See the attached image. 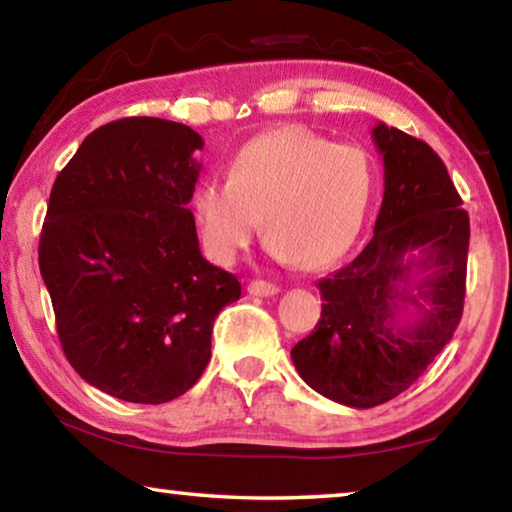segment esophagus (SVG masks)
I'll use <instances>...</instances> for the list:
<instances>
[{
  "mask_svg": "<svg viewBox=\"0 0 512 512\" xmlns=\"http://www.w3.org/2000/svg\"><path fill=\"white\" fill-rule=\"evenodd\" d=\"M247 290H249V295H254V297H272V295H276V292H279V286L261 281V279H254V281H249Z\"/></svg>",
  "mask_w": 512,
  "mask_h": 512,
  "instance_id": "esophagus-1",
  "label": "esophagus"
}]
</instances>
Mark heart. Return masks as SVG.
<instances>
[{
    "label": "heart",
    "mask_w": 512,
    "mask_h": 512,
    "mask_svg": "<svg viewBox=\"0 0 512 512\" xmlns=\"http://www.w3.org/2000/svg\"><path fill=\"white\" fill-rule=\"evenodd\" d=\"M374 190L376 170L365 149L283 127L245 142L226 181H201L190 206L217 263H231L249 245L261 217L276 261L324 270L354 247Z\"/></svg>",
    "instance_id": "b5f03b06"
}]
</instances>
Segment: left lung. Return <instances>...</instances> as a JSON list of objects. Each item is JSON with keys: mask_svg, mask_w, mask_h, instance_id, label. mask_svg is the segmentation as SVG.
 Returning a JSON list of instances; mask_svg holds the SVG:
<instances>
[{"mask_svg": "<svg viewBox=\"0 0 512 512\" xmlns=\"http://www.w3.org/2000/svg\"><path fill=\"white\" fill-rule=\"evenodd\" d=\"M383 204L374 238L317 281L322 315L292 347L297 372L322 397L374 408L410 388L463 317L469 217L442 158L379 122Z\"/></svg>", "mask_w": 512, "mask_h": 512, "instance_id": "8db88e82", "label": "left lung"}]
</instances>
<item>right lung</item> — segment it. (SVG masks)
Returning <instances> with one entry per match:
<instances>
[{"instance_id": "1", "label": "right lung", "mask_w": 512, "mask_h": 512, "mask_svg": "<svg viewBox=\"0 0 512 512\" xmlns=\"http://www.w3.org/2000/svg\"><path fill=\"white\" fill-rule=\"evenodd\" d=\"M204 140L161 117L108 122L58 174L40 233L56 331L83 381L165 404L211 360L213 322L240 281L206 261L188 208Z\"/></svg>"}]
</instances>
